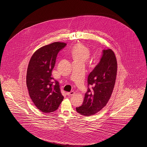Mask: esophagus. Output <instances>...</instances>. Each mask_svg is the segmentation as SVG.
Here are the masks:
<instances>
[{"mask_svg": "<svg viewBox=\"0 0 147 147\" xmlns=\"http://www.w3.org/2000/svg\"><path fill=\"white\" fill-rule=\"evenodd\" d=\"M75 94V92L73 91H70V92H68L67 93V95L68 96H71L73 95H74Z\"/></svg>", "mask_w": 147, "mask_h": 147, "instance_id": "34e87169", "label": "esophagus"}]
</instances>
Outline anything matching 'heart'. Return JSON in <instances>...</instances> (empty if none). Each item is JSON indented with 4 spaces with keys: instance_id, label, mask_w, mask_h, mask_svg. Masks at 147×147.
Instances as JSON below:
<instances>
[{
    "instance_id": "b5f03b06",
    "label": "heart",
    "mask_w": 147,
    "mask_h": 147,
    "mask_svg": "<svg viewBox=\"0 0 147 147\" xmlns=\"http://www.w3.org/2000/svg\"><path fill=\"white\" fill-rule=\"evenodd\" d=\"M71 55L74 62L85 63L88 61L90 55V51L82 43L75 45L71 50Z\"/></svg>"
}]
</instances>
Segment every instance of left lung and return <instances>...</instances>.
Wrapping results in <instances>:
<instances>
[{"label":"left lung","instance_id":"1","mask_svg":"<svg viewBox=\"0 0 147 147\" xmlns=\"http://www.w3.org/2000/svg\"><path fill=\"white\" fill-rule=\"evenodd\" d=\"M117 70L114 52L111 49H104L99 63L88 76V90L83 104L76 107L77 112L86 116H92L106 106L114 88Z\"/></svg>","mask_w":147,"mask_h":147}]
</instances>
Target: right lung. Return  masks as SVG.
Instances as JSON below:
<instances>
[{
	"mask_svg": "<svg viewBox=\"0 0 147 147\" xmlns=\"http://www.w3.org/2000/svg\"><path fill=\"white\" fill-rule=\"evenodd\" d=\"M66 45L56 42L43 46L35 52L28 63L26 85L29 95L42 112L56 111L64 98L58 82L51 76L57 54Z\"/></svg>",
	"mask_w": 147,
	"mask_h": 147,
	"instance_id": "1",
	"label": "right lung"
}]
</instances>
